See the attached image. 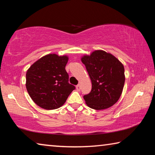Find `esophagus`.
<instances>
[{"mask_svg": "<svg viewBox=\"0 0 155 155\" xmlns=\"http://www.w3.org/2000/svg\"><path fill=\"white\" fill-rule=\"evenodd\" d=\"M80 84H78V85H77L76 86V89H77L78 91H80Z\"/></svg>", "mask_w": 155, "mask_h": 155, "instance_id": "esophagus-1", "label": "esophagus"}]
</instances>
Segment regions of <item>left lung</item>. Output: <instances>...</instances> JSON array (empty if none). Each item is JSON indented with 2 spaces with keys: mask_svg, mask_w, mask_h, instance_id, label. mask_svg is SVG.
Returning a JSON list of instances; mask_svg holds the SVG:
<instances>
[{
  "mask_svg": "<svg viewBox=\"0 0 155 155\" xmlns=\"http://www.w3.org/2000/svg\"><path fill=\"white\" fill-rule=\"evenodd\" d=\"M81 60L89 75L92 89L84 99L88 107L95 110L110 108L118 101L125 82L124 67L110 53L96 50Z\"/></svg>",
  "mask_w": 155,
  "mask_h": 155,
  "instance_id": "1",
  "label": "left lung"
}]
</instances>
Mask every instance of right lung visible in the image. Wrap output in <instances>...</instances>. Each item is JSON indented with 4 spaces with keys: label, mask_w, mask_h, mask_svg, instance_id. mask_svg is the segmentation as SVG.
<instances>
[{
    "label": "right lung",
    "mask_w": 155,
    "mask_h": 155,
    "mask_svg": "<svg viewBox=\"0 0 155 155\" xmlns=\"http://www.w3.org/2000/svg\"><path fill=\"white\" fill-rule=\"evenodd\" d=\"M67 55L51 54L34 62L26 73V88L32 100L46 110L60 108L65 103L75 86L68 83L65 67Z\"/></svg>",
    "instance_id": "obj_1"
}]
</instances>
